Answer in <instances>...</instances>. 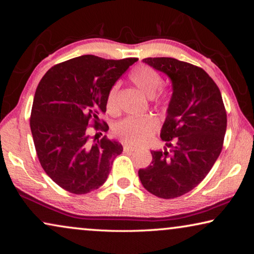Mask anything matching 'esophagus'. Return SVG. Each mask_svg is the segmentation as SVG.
Segmentation results:
<instances>
[{
	"label": "esophagus",
	"instance_id": "34e87169",
	"mask_svg": "<svg viewBox=\"0 0 254 254\" xmlns=\"http://www.w3.org/2000/svg\"><path fill=\"white\" fill-rule=\"evenodd\" d=\"M123 150H124V151H126V152H134V151H136V148H134V147H131V145H124V147H123Z\"/></svg>",
	"mask_w": 254,
	"mask_h": 254
}]
</instances>
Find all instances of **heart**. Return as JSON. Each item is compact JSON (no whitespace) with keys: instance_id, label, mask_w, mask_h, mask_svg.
Instances as JSON below:
<instances>
[{"instance_id":"heart-1","label":"heart","mask_w":254,"mask_h":254,"mask_svg":"<svg viewBox=\"0 0 254 254\" xmlns=\"http://www.w3.org/2000/svg\"><path fill=\"white\" fill-rule=\"evenodd\" d=\"M132 83L142 92L145 96L153 97L160 88L162 78L160 74L151 67L137 66L131 71ZM165 101V97L161 98ZM106 109L110 113H115L118 110V86L112 87L106 97ZM158 128V121L153 117L127 118L114 126V132L127 143L141 145L147 142Z\"/></svg>"}]
</instances>
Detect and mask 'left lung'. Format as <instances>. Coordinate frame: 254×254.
<instances>
[{"label":"left lung","instance_id":"1","mask_svg":"<svg viewBox=\"0 0 254 254\" xmlns=\"http://www.w3.org/2000/svg\"><path fill=\"white\" fill-rule=\"evenodd\" d=\"M142 62L168 76L173 94L160 132L166 147L151 151V165L137 174L152 195L175 198L194 189L220 156L225 107L217 85L201 68L168 57Z\"/></svg>","mask_w":254,"mask_h":254}]
</instances>
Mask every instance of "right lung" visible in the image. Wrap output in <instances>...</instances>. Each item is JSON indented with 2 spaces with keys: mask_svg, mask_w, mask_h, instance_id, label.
<instances>
[{
  "mask_svg": "<svg viewBox=\"0 0 254 254\" xmlns=\"http://www.w3.org/2000/svg\"><path fill=\"white\" fill-rule=\"evenodd\" d=\"M135 62L80 56L50 68L38 85L30 119L34 147L46 174L65 190L80 195L100 188L122 153L117 140L92 143L87 127L102 126L109 91Z\"/></svg>",
  "mask_w": 254,
  "mask_h": 254,
  "instance_id": "obj_1",
  "label": "right lung"
}]
</instances>
